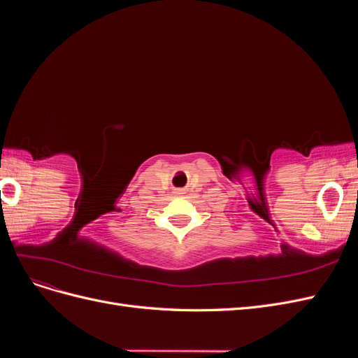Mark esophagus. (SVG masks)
<instances>
[{
    "instance_id": "1",
    "label": "esophagus",
    "mask_w": 358,
    "mask_h": 358,
    "mask_svg": "<svg viewBox=\"0 0 358 358\" xmlns=\"http://www.w3.org/2000/svg\"><path fill=\"white\" fill-rule=\"evenodd\" d=\"M175 194H178V196H180V194H183V189H176Z\"/></svg>"
}]
</instances>
